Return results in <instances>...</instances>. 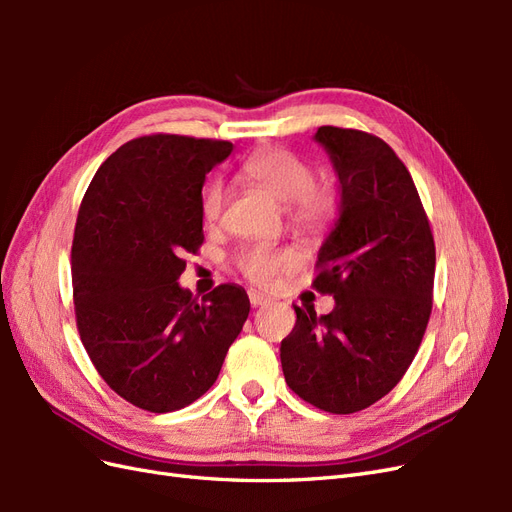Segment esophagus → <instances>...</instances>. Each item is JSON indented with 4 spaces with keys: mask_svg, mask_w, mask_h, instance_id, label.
<instances>
[{
    "mask_svg": "<svg viewBox=\"0 0 512 512\" xmlns=\"http://www.w3.org/2000/svg\"><path fill=\"white\" fill-rule=\"evenodd\" d=\"M247 297H250V303H252L254 307H262V305H267V303L271 301L269 297H265V294H260V292H256V290L247 292Z\"/></svg>",
    "mask_w": 512,
    "mask_h": 512,
    "instance_id": "esophagus-1",
    "label": "esophagus"
}]
</instances>
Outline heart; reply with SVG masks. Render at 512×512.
I'll use <instances>...</instances> for the list:
<instances>
[{
  "label": "heart",
  "instance_id": "heart-1",
  "mask_svg": "<svg viewBox=\"0 0 512 512\" xmlns=\"http://www.w3.org/2000/svg\"><path fill=\"white\" fill-rule=\"evenodd\" d=\"M241 175L256 188L265 190L286 207L290 228L301 235H316L327 228L339 207V192L331 179L314 181V168L299 153L284 147H269L252 153L241 166ZM226 192L222 181H211L200 200L205 220L215 222L224 209ZM297 258L286 250L250 247L239 256L241 273L254 284L269 286L277 273L292 267Z\"/></svg>",
  "mask_w": 512,
  "mask_h": 512
}]
</instances>
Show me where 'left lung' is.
Segmentation results:
<instances>
[{
    "label": "left lung",
    "instance_id": "left-lung-1",
    "mask_svg": "<svg viewBox=\"0 0 512 512\" xmlns=\"http://www.w3.org/2000/svg\"><path fill=\"white\" fill-rule=\"evenodd\" d=\"M314 141L337 175V222L324 239L314 286L335 307L297 324L280 359L290 389L324 412L376 404L406 374L429 314L436 245L414 181L382 138L322 126Z\"/></svg>",
    "mask_w": 512,
    "mask_h": 512
}]
</instances>
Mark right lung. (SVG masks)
I'll return each instance as SVG.
<instances>
[{
  "instance_id": "1",
  "label": "right lung",
  "mask_w": 512,
  "mask_h": 512,
  "mask_svg": "<svg viewBox=\"0 0 512 512\" xmlns=\"http://www.w3.org/2000/svg\"><path fill=\"white\" fill-rule=\"evenodd\" d=\"M230 151L228 141L209 138H134L98 168L76 218L81 342L104 382L149 412L181 410L205 395L250 314L237 284L198 303L177 282L183 254L205 241V175Z\"/></svg>"
}]
</instances>
